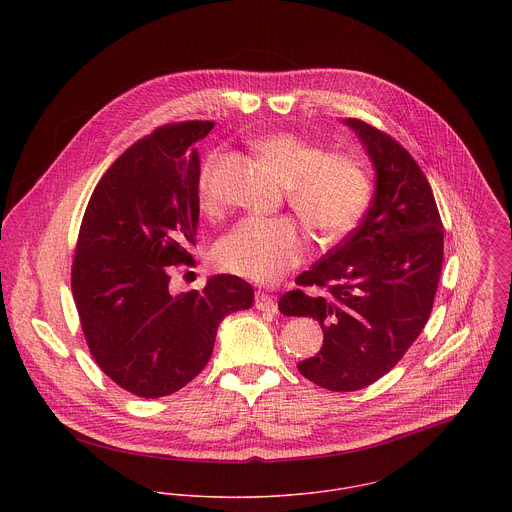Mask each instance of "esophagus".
Masks as SVG:
<instances>
[{"mask_svg":"<svg viewBox=\"0 0 512 512\" xmlns=\"http://www.w3.org/2000/svg\"><path fill=\"white\" fill-rule=\"evenodd\" d=\"M256 309L266 311V313H278V303L268 293H256Z\"/></svg>","mask_w":512,"mask_h":512,"instance_id":"1","label":"esophagus"}]
</instances>
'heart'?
Instances as JSON below:
<instances>
[{
    "label": "heart",
    "instance_id": "obj_1",
    "mask_svg": "<svg viewBox=\"0 0 512 512\" xmlns=\"http://www.w3.org/2000/svg\"><path fill=\"white\" fill-rule=\"evenodd\" d=\"M258 151L288 187L295 215L323 236H339L353 228L368 203V179L351 159L327 151L297 134L280 132L258 142ZM211 155L199 175V199L205 209L217 205ZM307 254V238L290 219L246 217L217 244L222 270L268 284L282 278Z\"/></svg>",
    "mask_w": 512,
    "mask_h": 512
}]
</instances>
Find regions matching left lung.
I'll return each instance as SVG.
<instances>
[{
    "label": "left lung",
    "mask_w": 512,
    "mask_h": 512,
    "mask_svg": "<svg viewBox=\"0 0 512 512\" xmlns=\"http://www.w3.org/2000/svg\"><path fill=\"white\" fill-rule=\"evenodd\" d=\"M376 173L361 224L311 270L303 288L280 297V311L313 317L321 351L299 372L321 388L353 392L376 382L404 357L432 313L443 262V224L432 187L414 157L388 134L347 118Z\"/></svg>",
    "instance_id": "1"
}]
</instances>
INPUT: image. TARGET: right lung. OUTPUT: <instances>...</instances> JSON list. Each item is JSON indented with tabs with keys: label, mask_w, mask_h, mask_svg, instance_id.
<instances>
[{
	"label": "right lung",
	"mask_w": 512,
	"mask_h": 512,
	"mask_svg": "<svg viewBox=\"0 0 512 512\" xmlns=\"http://www.w3.org/2000/svg\"><path fill=\"white\" fill-rule=\"evenodd\" d=\"M213 122L157 128L96 185L80 224L74 303L90 355L118 386L161 398L209 363L220 321L250 309L254 290L219 274L203 292H169V266L191 258L199 224L195 144Z\"/></svg>",
	"instance_id": "right-lung-1"
}]
</instances>
